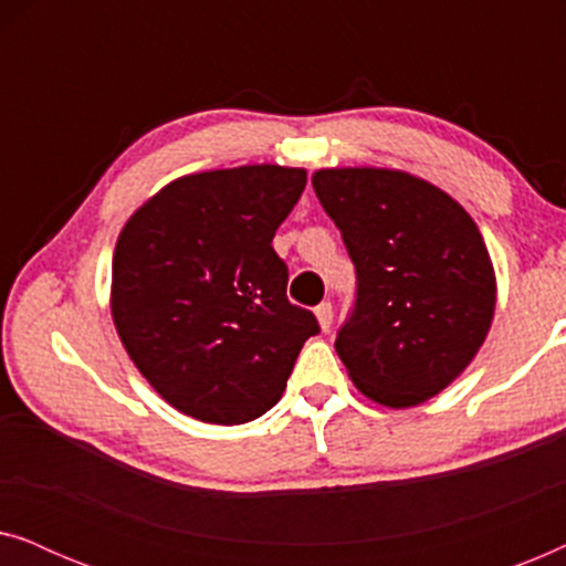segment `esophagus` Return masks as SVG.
Here are the masks:
<instances>
[{
	"label": "esophagus",
	"mask_w": 566,
	"mask_h": 566,
	"mask_svg": "<svg viewBox=\"0 0 566 566\" xmlns=\"http://www.w3.org/2000/svg\"><path fill=\"white\" fill-rule=\"evenodd\" d=\"M314 314H316V322H319L322 332H329V327H332V316H335V312H332V304H327V301H324V304L316 306Z\"/></svg>",
	"instance_id": "esophagus-1"
}]
</instances>
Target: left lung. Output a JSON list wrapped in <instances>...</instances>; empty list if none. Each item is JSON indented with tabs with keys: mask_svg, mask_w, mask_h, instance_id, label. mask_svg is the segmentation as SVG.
<instances>
[{
	"mask_svg": "<svg viewBox=\"0 0 566 566\" xmlns=\"http://www.w3.org/2000/svg\"><path fill=\"white\" fill-rule=\"evenodd\" d=\"M312 185L358 273L335 343L347 376L376 405H422L467 370L492 327L497 277L479 227L401 169L327 167Z\"/></svg>",
	"mask_w": 566,
	"mask_h": 566,
	"instance_id": "1",
	"label": "left lung"
}]
</instances>
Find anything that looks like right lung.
<instances>
[{
	"label": "right lung",
	"mask_w": 566,
	"mask_h": 566,
	"mask_svg": "<svg viewBox=\"0 0 566 566\" xmlns=\"http://www.w3.org/2000/svg\"><path fill=\"white\" fill-rule=\"evenodd\" d=\"M306 169L177 177L136 208L113 254L111 314L128 358L177 412L242 424L283 397L314 314L285 298L275 229Z\"/></svg>",
	"instance_id": "obj_1"
}]
</instances>
